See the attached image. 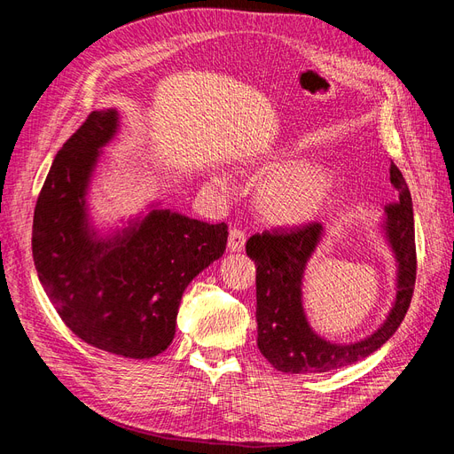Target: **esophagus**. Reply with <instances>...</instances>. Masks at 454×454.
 I'll use <instances>...</instances> for the list:
<instances>
[{"label":"esophagus","instance_id":"obj_1","mask_svg":"<svg viewBox=\"0 0 454 454\" xmlns=\"http://www.w3.org/2000/svg\"><path fill=\"white\" fill-rule=\"evenodd\" d=\"M246 246V235L240 229H231L229 231V240H227V248L229 252H242Z\"/></svg>","mask_w":454,"mask_h":454}]
</instances>
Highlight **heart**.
<instances>
[{
  "instance_id": "heart-1",
  "label": "heart",
  "mask_w": 454,
  "mask_h": 454,
  "mask_svg": "<svg viewBox=\"0 0 454 454\" xmlns=\"http://www.w3.org/2000/svg\"><path fill=\"white\" fill-rule=\"evenodd\" d=\"M287 162V153L280 151L265 164L270 176L259 191V210L270 223L301 225L320 214L333 182L322 164Z\"/></svg>"
}]
</instances>
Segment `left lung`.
Wrapping results in <instances>:
<instances>
[{
    "label": "left lung",
    "mask_w": 454,
    "mask_h": 454,
    "mask_svg": "<svg viewBox=\"0 0 454 454\" xmlns=\"http://www.w3.org/2000/svg\"><path fill=\"white\" fill-rule=\"evenodd\" d=\"M390 182L397 191L388 204L384 231L397 259V294L394 307L373 335L352 345H335L316 335L303 310V272L322 237L320 223L257 232L246 242L255 261L257 347L282 373H327L367 358L379 350L403 322L417 278L413 200L400 168L390 164Z\"/></svg>",
    "instance_id": "1"
}]
</instances>
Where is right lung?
I'll use <instances>...</instances> for the list:
<instances>
[{
  "label": "right lung",
  "mask_w": 454,
  "mask_h": 454,
  "mask_svg": "<svg viewBox=\"0 0 454 454\" xmlns=\"http://www.w3.org/2000/svg\"><path fill=\"white\" fill-rule=\"evenodd\" d=\"M117 132V112H92L52 160L34 212L32 252L62 322L89 345L144 360L167 350L189 282L225 252L227 223L151 210L114 239H96L87 187Z\"/></svg>",
  "instance_id": "right-lung-1"
}]
</instances>
